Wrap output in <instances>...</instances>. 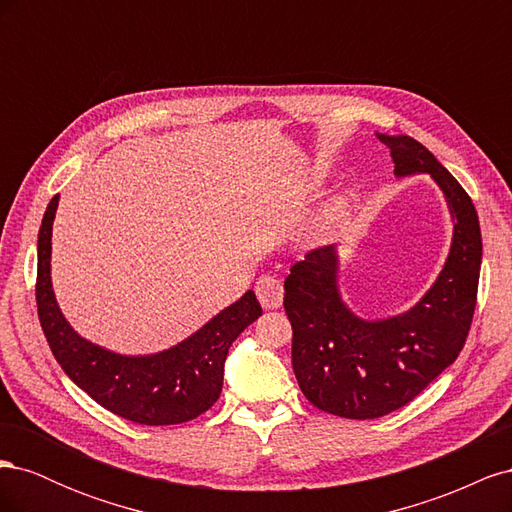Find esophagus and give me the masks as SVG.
Returning <instances> with one entry per match:
<instances>
[{
	"mask_svg": "<svg viewBox=\"0 0 512 512\" xmlns=\"http://www.w3.org/2000/svg\"><path fill=\"white\" fill-rule=\"evenodd\" d=\"M256 297L260 305L265 309H277L284 301V288L282 282L277 277L271 275H262L256 282Z\"/></svg>",
	"mask_w": 512,
	"mask_h": 512,
	"instance_id": "obj_1",
	"label": "esophagus"
}]
</instances>
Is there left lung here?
I'll use <instances>...</instances> for the list:
<instances>
[{"mask_svg":"<svg viewBox=\"0 0 512 512\" xmlns=\"http://www.w3.org/2000/svg\"><path fill=\"white\" fill-rule=\"evenodd\" d=\"M391 149L395 175L427 173L453 213L451 252L425 297L386 320L354 316L339 297L333 245L294 262L284 282L292 324V369L318 410L344 418H378L404 408L455 363L472 324L483 239L472 198L412 136L378 134Z\"/></svg>","mask_w":512,"mask_h":512,"instance_id":"8db88e82","label":"left lung"}]
</instances>
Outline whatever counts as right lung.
I'll return each mask as SVG.
<instances>
[{
	"label": "right lung",
	"mask_w": 512,
	"mask_h": 512,
	"mask_svg": "<svg viewBox=\"0 0 512 512\" xmlns=\"http://www.w3.org/2000/svg\"><path fill=\"white\" fill-rule=\"evenodd\" d=\"M59 196L38 232V318L51 352L68 378L106 410L138 425H179L207 412L222 393L232 342L262 314L256 294L211 318L181 344L149 356H123L83 339L61 314L51 284V235Z\"/></svg>",
	"instance_id": "right-lung-1"
}]
</instances>
